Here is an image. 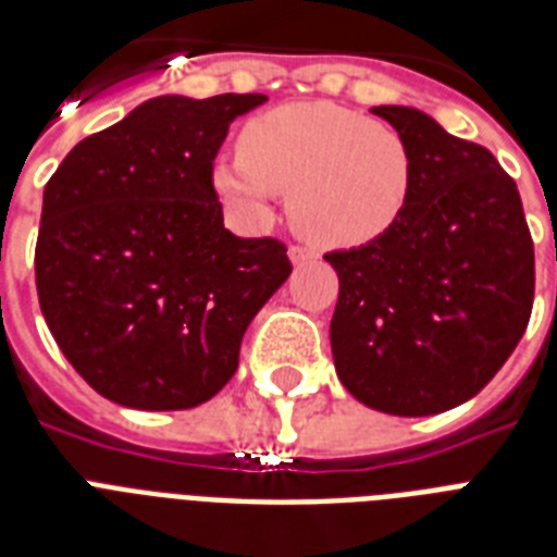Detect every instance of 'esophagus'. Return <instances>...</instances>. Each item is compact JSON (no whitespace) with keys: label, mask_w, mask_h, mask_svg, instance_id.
Returning a JSON list of instances; mask_svg holds the SVG:
<instances>
[{"label":"esophagus","mask_w":557,"mask_h":557,"mask_svg":"<svg viewBox=\"0 0 557 557\" xmlns=\"http://www.w3.org/2000/svg\"><path fill=\"white\" fill-rule=\"evenodd\" d=\"M288 260L295 262V265H300V262L314 260V251L312 248H306V245H292V248H288Z\"/></svg>","instance_id":"34e87169"}]
</instances>
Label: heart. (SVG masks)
<instances>
[{
	"instance_id": "obj_1",
	"label": "heart",
	"mask_w": 557,
	"mask_h": 557,
	"mask_svg": "<svg viewBox=\"0 0 557 557\" xmlns=\"http://www.w3.org/2000/svg\"><path fill=\"white\" fill-rule=\"evenodd\" d=\"M227 208L265 219L288 193L292 222L330 248L370 243L393 227L413 185V156L393 126L335 103H286L251 117L239 152L210 170Z\"/></svg>"
}]
</instances>
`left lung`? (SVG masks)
<instances>
[{
	"mask_svg": "<svg viewBox=\"0 0 557 557\" xmlns=\"http://www.w3.org/2000/svg\"><path fill=\"white\" fill-rule=\"evenodd\" d=\"M413 156L401 216L338 271L332 358L361 405L433 416L474 398L527 332L535 245L515 178L410 107H375Z\"/></svg>",
	"mask_w": 557,
	"mask_h": 557,
	"instance_id": "8db88e82",
	"label": "left lung"
}]
</instances>
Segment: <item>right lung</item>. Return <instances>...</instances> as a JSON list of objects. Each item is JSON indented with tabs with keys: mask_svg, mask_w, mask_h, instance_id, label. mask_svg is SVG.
Returning <instances> with one entry per match:
<instances>
[{
	"mask_svg": "<svg viewBox=\"0 0 557 557\" xmlns=\"http://www.w3.org/2000/svg\"><path fill=\"white\" fill-rule=\"evenodd\" d=\"M265 95H161L83 138L42 193L34 271L57 347L91 389L187 410L225 387L239 344L292 274L286 245L222 222L213 159Z\"/></svg>",
	"mask_w": 557,
	"mask_h": 557,
	"instance_id": "1",
	"label": "right lung"
}]
</instances>
